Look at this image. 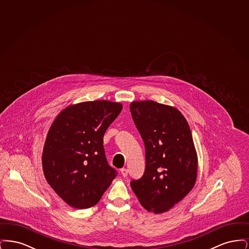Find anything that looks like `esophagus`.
Here are the masks:
<instances>
[{
  "label": "esophagus",
  "mask_w": 249,
  "mask_h": 249,
  "mask_svg": "<svg viewBox=\"0 0 249 249\" xmlns=\"http://www.w3.org/2000/svg\"><path fill=\"white\" fill-rule=\"evenodd\" d=\"M120 173H121L122 177H124V178H126V177L128 176V170H127L126 168H122V169L120 170Z\"/></svg>",
  "instance_id": "34e87169"
}]
</instances>
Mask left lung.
I'll use <instances>...</instances> for the list:
<instances>
[{
    "label": "left lung",
    "mask_w": 249,
    "mask_h": 249,
    "mask_svg": "<svg viewBox=\"0 0 249 249\" xmlns=\"http://www.w3.org/2000/svg\"><path fill=\"white\" fill-rule=\"evenodd\" d=\"M130 109L145 148L144 173L130 187L143 208L164 213L196 182L198 158L190 126L176 107L154 101L132 102Z\"/></svg>",
    "instance_id": "left-lung-1"
}]
</instances>
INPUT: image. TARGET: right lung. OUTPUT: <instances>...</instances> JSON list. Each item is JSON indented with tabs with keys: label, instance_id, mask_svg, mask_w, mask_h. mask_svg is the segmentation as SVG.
Masks as SVG:
<instances>
[{
	"label": "right lung",
	"instance_id": "1",
	"mask_svg": "<svg viewBox=\"0 0 249 249\" xmlns=\"http://www.w3.org/2000/svg\"><path fill=\"white\" fill-rule=\"evenodd\" d=\"M121 110L119 103L84 102L62 110L48 130L42 156L44 175L73 208L95 205L117 177L103 143L105 132Z\"/></svg>",
	"mask_w": 249,
	"mask_h": 249
}]
</instances>
